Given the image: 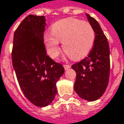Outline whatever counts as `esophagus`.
<instances>
[{"label": "esophagus", "instance_id": "obj_1", "mask_svg": "<svg viewBox=\"0 0 124 124\" xmlns=\"http://www.w3.org/2000/svg\"><path fill=\"white\" fill-rule=\"evenodd\" d=\"M63 67H64V69L65 70H68L69 68H70V65H63Z\"/></svg>", "mask_w": 124, "mask_h": 124}]
</instances>
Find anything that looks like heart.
Segmentation results:
<instances>
[{
    "label": "heart",
    "mask_w": 124,
    "mask_h": 124,
    "mask_svg": "<svg viewBox=\"0 0 124 124\" xmlns=\"http://www.w3.org/2000/svg\"><path fill=\"white\" fill-rule=\"evenodd\" d=\"M51 32L46 33L44 40L49 55L56 58L60 54V41L67 55L74 60L85 57L93 49L95 31L87 22L69 17L60 20L51 25Z\"/></svg>",
    "instance_id": "obj_1"
}]
</instances>
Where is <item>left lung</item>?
Here are the masks:
<instances>
[{"label": "left lung", "instance_id": "obj_1", "mask_svg": "<svg viewBox=\"0 0 124 124\" xmlns=\"http://www.w3.org/2000/svg\"><path fill=\"white\" fill-rule=\"evenodd\" d=\"M95 31V41L90 53L72 68L76 72L74 90L78 96L93 102L100 98L109 83L110 71L109 46L98 22L85 14Z\"/></svg>", "mask_w": 124, "mask_h": 124}]
</instances>
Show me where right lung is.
Masks as SVG:
<instances>
[{
  "mask_svg": "<svg viewBox=\"0 0 124 124\" xmlns=\"http://www.w3.org/2000/svg\"><path fill=\"white\" fill-rule=\"evenodd\" d=\"M44 16L30 15L14 33L13 66L22 93L37 107L50 104L57 93L56 83L64 68L46 54L44 44Z\"/></svg>",
  "mask_w": 124,
  "mask_h": 124,
  "instance_id": "right-lung-1",
  "label": "right lung"
}]
</instances>
